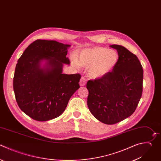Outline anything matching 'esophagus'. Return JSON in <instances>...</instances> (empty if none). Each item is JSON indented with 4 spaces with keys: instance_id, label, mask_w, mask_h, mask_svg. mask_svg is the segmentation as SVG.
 <instances>
[{
    "instance_id": "1",
    "label": "esophagus",
    "mask_w": 161,
    "mask_h": 161,
    "mask_svg": "<svg viewBox=\"0 0 161 161\" xmlns=\"http://www.w3.org/2000/svg\"><path fill=\"white\" fill-rule=\"evenodd\" d=\"M86 82H87V80L86 79L85 77H82L80 80V86H84L86 84Z\"/></svg>"
}]
</instances>
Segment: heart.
Returning a JSON list of instances; mask_svg holds the SVG:
<instances>
[{
  "instance_id": "1",
  "label": "heart",
  "mask_w": 161,
  "mask_h": 161,
  "mask_svg": "<svg viewBox=\"0 0 161 161\" xmlns=\"http://www.w3.org/2000/svg\"><path fill=\"white\" fill-rule=\"evenodd\" d=\"M118 53L113 50L94 47L83 50L73 64L87 68V74L92 79H99L110 73L118 64Z\"/></svg>"
}]
</instances>
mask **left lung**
Instances as JSON below:
<instances>
[{
  "label": "left lung",
  "instance_id": "obj_1",
  "mask_svg": "<svg viewBox=\"0 0 161 161\" xmlns=\"http://www.w3.org/2000/svg\"><path fill=\"white\" fill-rule=\"evenodd\" d=\"M119 59L114 69L89 80L87 106L92 114L107 125L117 123L135 111L143 91V69L137 57L123 46L113 45Z\"/></svg>",
  "mask_w": 161,
  "mask_h": 161
}]
</instances>
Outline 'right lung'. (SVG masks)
Listing matches in <instances>:
<instances>
[{"label": "right lung", "instance_id": "right-lung-1", "mask_svg": "<svg viewBox=\"0 0 161 161\" xmlns=\"http://www.w3.org/2000/svg\"><path fill=\"white\" fill-rule=\"evenodd\" d=\"M69 45L54 40H37L18 61L13 88L19 108L32 119L45 121L60 116L80 87L79 74L62 73ZM46 62L42 68L41 63Z\"/></svg>", "mask_w": 161, "mask_h": 161}]
</instances>
